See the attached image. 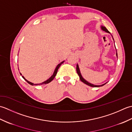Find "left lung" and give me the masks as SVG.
Instances as JSON below:
<instances>
[{"label":"left lung","mask_w":132,"mask_h":132,"mask_svg":"<svg viewBox=\"0 0 132 132\" xmlns=\"http://www.w3.org/2000/svg\"><path fill=\"white\" fill-rule=\"evenodd\" d=\"M100 27H101V29H102V30H103V31H105V32H107V33H110V34H111V33L108 31V30H107V29H106L105 27H104V26H101ZM111 36H112V35H111ZM112 38H113V41H114V39H113V36H112ZM114 46H115V45H114ZM115 48H116V47H115ZM116 57H117V50H116ZM77 74H78V75H79V78H80V80L82 81V82L83 83H84L85 84H86V85H88V86H89L94 87H102V86H104V85H105V84H106V83H107V82H106V83H104V84H103V85H93V84L90 83L89 82H87V81L86 79H84V78H83V77H82V74H81V72H80V71L79 67V65H78V63L77 64Z\"/></svg>","instance_id":"1"}]
</instances>
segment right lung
Returning a JSON list of instances; mask_svg holds the SVG:
<instances>
[{
    "instance_id": "obj_1",
    "label": "right lung",
    "mask_w": 132,
    "mask_h": 132,
    "mask_svg": "<svg viewBox=\"0 0 132 132\" xmlns=\"http://www.w3.org/2000/svg\"><path fill=\"white\" fill-rule=\"evenodd\" d=\"M64 62V61H63L62 62H61V63H59L58 65L57 66V67H56L55 68V70H54V72H53V75H52L51 77H50L48 79H47L46 80H45V81H44V82H42V83H37V84H34L33 83H32V82H29V81H28V80H27L26 78H25L24 77V76H22V77H23V79H24V80H26L27 82L29 84H30V85H32V86H37V85H46V84H47V83H50V82H52V81L54 79V78H55V75H56V74H57V71H58V69H59V68H60V66L62 64L63 62ZM20 75H22V74L20 73Z\"/></svg>"
}]
</instances>
